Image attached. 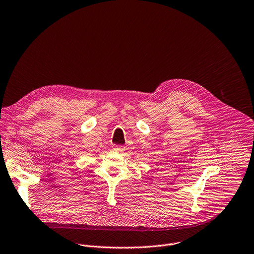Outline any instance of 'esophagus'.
<instances>
[{
  "instance_id": "obj_1",
  "label": "esophagus",
  "mask_w": 254,
  "mask_h": 254,
  "mask_svg": "<svg viewBox=\"0 0 254 254\" xmlns=\"http://www.w3.org/2000/svg\"><path fill=\"white\" fill-rule=\"evenodd\" d=\"M112 148H113L114 151H119V152L125 150V147H124V146H119V145H113Z\"/></svg>"
}]
</instances>
